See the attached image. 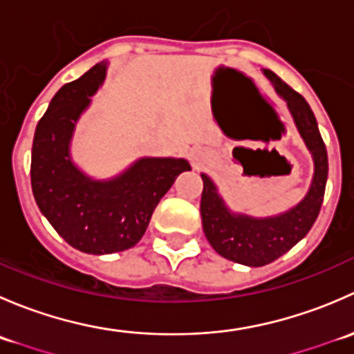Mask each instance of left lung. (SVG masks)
<instances>
[{
  "label": "left lung",
  "instance_id": "obj_1",
  "mask_svg": "<svg viewBox=\"0 0 354 354\" xmlns=\"http://www.w3.org/2000/svg\"><path fill=\"white\" fill-rule=\"evenodd\" d=\"M266 75L276 91L286 99L296 127L313 156L315 174L308 194L295 209L269 219H253L241 214H231L217 195L212 181L202 174L200 214L207 240L221 257L250 267H262L274 262L306 236L322 207L329 171L326 144L320 137L317 120L308 102L274 71L266 70Z\"/></svg>",
  "mask_w": 354,
  "mask_h": 354
}]
</instances>
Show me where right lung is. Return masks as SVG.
<instances>
[{"label": "right lung", "mask_w": 354, "mask_h": 354, "mask_svg": "<svg viewBox=\"0 0 354 354\" xmlns=\"http://www.w3.org/2000/svg\"><path fill=\"white\" fill-rule=\"evenodd\" d=\"M106 63L63 85L39 120L32 144L34 198L56 233L92 255L123 252L140 241L159 200L176 176L190 171L185 159L145 157L111 181H92L71 164L75 121L104 80Z\"/></svg>", "instance_id": "obj_1"}]
</instances>
